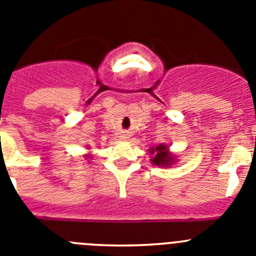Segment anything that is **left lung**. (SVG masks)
Returning <instances> with one entry per match:
<instances>
[{
	"mask_svg": "<svg viewBox=\"0 0 256 256\" xmlns=\"http://www.w3.org/2000/svg\"><path fill=\"white\" fill-rule=\"evenodd\" d=\"M151 155V164L155 166H162V168H170L172 165L177 162V156L176 154L169 150V146L166 144H160L158 146H152L148 148Z\"/></svg>",
	"mask_w": 256,
	"mask_h": 256,
	"instance_id": "obj_1",
	"label": "left lung"
}]
</instances>
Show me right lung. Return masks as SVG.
Listing matches in <instances>:
<instances>
[{
  "label": "right lung",
  "mask_w": 256,
  "mask_h": 256,
  "mask_svg": "<svg viewBox=\"0 0 256 256\" xmlns=\"http://www.w3.org/2000/svg\"><path fill=\"white\" fill-rule=\"evenodd\" d=\"M83 156H84V159H86V160L92 159V154H86V155H83Z\"/></svg>",
  "instance_id": "add662e5"
}]
</instances>
